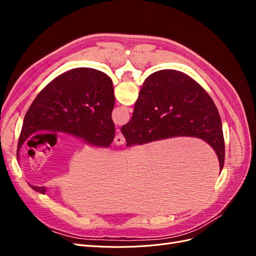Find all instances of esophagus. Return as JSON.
Here are the masks:
<instances>
[{
    "label": "esophagus",
    "instance_id": "1",
    "mask_svg": "<svg viewBox=\"0 0 256 256\" xmlns=\"http://www.w3.org/2000/svg\"><path fill=\"white\" fill-rule=\"evenodd\" d=\"M125 142H126L125 138H124V136H122L120 132H118V134L115 136V138H114V143H115L116 145H122V144H125Z\"/></svg>",
    "mask_w": 256,
    "mask_h": 256
}]
</instances>
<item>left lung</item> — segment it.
<instances>
[{
	"instance_id": "obj_1",
	"label": "left lung",
	"mask_w": 256,
	"mask_h": 256,
	"mask_svg": "<svg viewBox=\"0 0 256 256\" xmlns=\"http://www.w3.org/2000/svg\"><path fill=\"white\" fill-rule=\"evenodd\" d=\"M114 104L113 83L106 74L92 68H76L60 74L28 108L17 157L23 143L40 131L65 132L90 145L109 147L115 134L111 118ZM32 188L44 194V187Z\"/></svg>"
}]
</instances>
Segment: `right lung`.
<instances>
[{
	"mask_svg": "<svg viewBox=\"0 0 256 256\" xmlns=\"http://www.w3.org/2000/svg\"><path fill=\"white\" fill-rule=\"evenodd\" d=\"M126 146L175 136H194L210 145L223 168L226 145L220 115L206 90L184 72L166 69L143 83L130 122L122 127Z\"/></svg>",
	"mask_w": 256,
	"mask_h": 256,
	"instance_id": "right-lung-1",
	"label": "right lung"
}]
</instances>
